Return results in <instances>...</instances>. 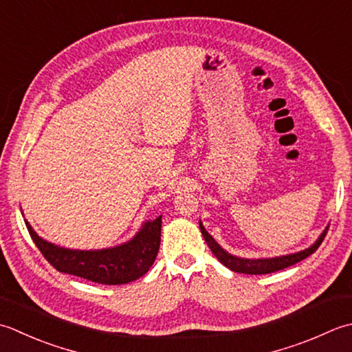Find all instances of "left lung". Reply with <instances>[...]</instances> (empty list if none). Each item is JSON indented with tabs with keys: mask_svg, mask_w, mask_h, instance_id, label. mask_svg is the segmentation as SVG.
<instances>
[{
	"mask_svg": "<svg viewBox=\"0 0 352 352\" xmlns=\"http://www.w3.org/2000/svg\"><path fill=\"white\" fill-rule=\"evenodd\" d=\"M328 227H329V224L325 227V229H323L319 238L316 239L314 243L305 250L290 253V254H280V256H274V258H239V256H235V254L226 252L223 247L219 245L215 239H213V236L209 235V232L204 229L201 219H199V230H201L206 243H208L209 249L218 258L219 263L226 265L232 272L245 273V274L273 273V272L282 270V268H287L296 263H299V261H302V259L308 258L309 254H313L316 250L319 249V245L322 244L323 238H325V235H327Z\"/></svg>",
	"mask_w": 352,
	"mask_h": 352,
	"instance_id": "left-lung-1",
	"label": "left lung"
}]
</instances>
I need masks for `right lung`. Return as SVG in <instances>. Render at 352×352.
Masks as SVG:
<instances>
[{
  "mask_svg": "<svg viewBox=\"0 0 352 352\" xmlns=\"http://www.w3.org/2000/svg\"><path fill=\"white\" fill-rule=\"evenodd\" d=\"M33 243L58 272L74 274L105 285L128 284L142 278L157 258L160 249L162 215L148 219L126 243L98 250L67 249L41 238L24 219Z\"/></svg>",
  "mask_w": 352,
  "mask_h": 352,
  "instance_id": "add662e5",
  "label": "right lung"
}]
</instances>
